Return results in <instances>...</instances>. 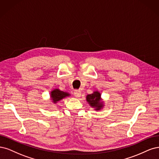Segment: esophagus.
<instances>
[{
  "instance_id": "obj_1",
  "label": "esophagus",
  "mask_w": 159,
  "mask_h": 159,
  "mask_svg": "<svg viewBox=\"0 0 159 159\" xmlns=\"http://www.w3.org/2000/svg\"><path fill=\"white\" fill-rule=\"evenodd\" d=\"M74 95L76 98H79V97L81 96V92L80 90H75L74 92Z\"/></svg>"
}]
</instances>
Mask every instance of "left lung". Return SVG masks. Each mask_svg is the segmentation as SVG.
I'll return each instance as SVG.
<instances>
[{
    "mask_svg": "<svg viewBox=\"0 0 159 159\" xmlns=\"http://www.w3.org/2000/svg\"><path fill=\"white\" fill-rule=\"evenodd\" d=\"M86 100L90 107L96 111H100L104 108V102L101 97V94L99 91L95 90L90 94L86 96Z\"/></svg>",
    "mask_w": 159,
    "mask_h": 159,
    "instance_id": "8db88e82",
    "label": "left lung"
}]
</instances>
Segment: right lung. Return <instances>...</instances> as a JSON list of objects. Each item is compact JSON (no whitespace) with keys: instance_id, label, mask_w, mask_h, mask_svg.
<instances>
[{"instance_id":"right-lung-1","label":"right lung","mask_w":159,"mask_h":159,"mask_svg":"<svg viewBox=\"0 0 159 159\" xmlns=\"http://www.w3.org/2000/svg\"><path fill=\"white\" fill-rule=\"evenodd\" d=\"M70 96V94L67 93V92L62 91L59 89H54L50 93V100H52V102L53 104H55L61 100Z\"/></svg>"}]
</instances>
